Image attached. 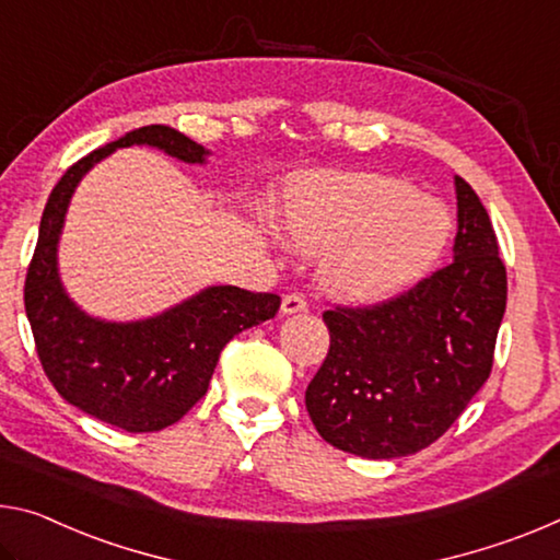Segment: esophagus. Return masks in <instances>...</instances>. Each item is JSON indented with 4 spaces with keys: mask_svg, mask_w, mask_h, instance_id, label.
<instances>
[{
    "mask_svg": "<svg viewBox=\"0 0 560 560\" xmlns=\"http://www.w3.org/2000/svg\"><path fill=\"white\" fill-rule=\"evenodd\" d=\"M306 308H308L306 296L296 294V291H291V294H287L281 301V312L283 314H301V312H306Z\"/></svg>",
    "mask_w": 560,
    "mask_h": 560,
    "instance_id": "34e87169",
    "label": "esophagus"
}]
</instances>
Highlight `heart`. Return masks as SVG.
I'll list each match as a JSON object with an SVG mask.
<instances>
[{
	"label": "heart",
	"instance_id": "obj_1",
	"mask_svg": "<svg viewBox=\"0 0 560 560\" xmlns=\"http://www.w3.org/2000/svg\"><path fill=\"white\" fill-rule=\"evenodd\" d=\"M287 244L324 254L322 277L343 296H384L419 279L451 236L446 203L378 174L312 176L279 217Z\"/></svg>",
	"mask_w": 560,
	"mask_h": 560
}]
</instances>
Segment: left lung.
<instances>
[{"mask_svg":"<svg viewBox=\"0 0 560 560\" xmlns=\"http://www.w3.org/2000/svg\"><path fill=\"white\" fill-rule=\"evenodd\" d=\"M456 199L454 261L381 304L324 312L331 343L306 411L346 454L398 458L431 446L491 376L505 266L488 211L460 176Z\"/></svg>","mask_w":560,"mask_h":560,"instance_id":"left-lung-1","label":"left lung"}]
</instances>
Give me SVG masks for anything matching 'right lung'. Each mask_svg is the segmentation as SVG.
<instances>
[{"label":"right lung","mask_w":560,"mask_h":560,"mask_svg":"<svg viewBox=\"0 0 560 560\" xmlns=\"http://www.w3.org/2000/svg\"><path fill=\"white\" fill-rule=\"evenodd\" d=\"M149 144L203 164L207 149L182 131L152 124L79 159L51 189L39 238L26 269L24 308L42 369L57 394L94 419L129 433L162 431L207 394L224 346L277 316V294L238 287H209L168 312L131 324L86 316L67 296L57 271V244L69 199L82 176L114 149Z\"/></svg>","instance_id":"right-lung-1"}]
</instances>
